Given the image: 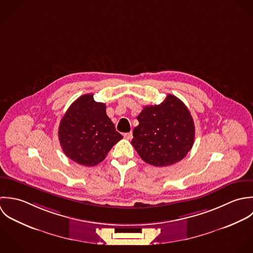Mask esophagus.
Wrapping results in <instances>:
<instances>
[{
    "label": "esophagus",
    "mask_w": 253,
    "mask_h": 253,
    "mask_svg": "<svg viewBox=\"0 0 253 253\" xmlns=\"http://www.w3.org/2000/svg\"><path fill=\"white\" fill-rule=\"evenodd\" d=\"M124 138H125V139H127V140H131V139L133 138V134H132V132L125 133V134H124Z\"/></svg>",
    "instance_id": "esophagus-1"
}]
</instances>
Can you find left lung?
Wrapping results in <instances>:
<instances>
[{
	"label": "left lung",
	"instance_id": "left-lung-1",
	"mask_svg": "<svg viewBox=\"0 0 253 253\" xmlns=\"http://www.w3.org/2000/svg\"><path fill=\"white\" fill-rule=\"evenodd\" d=\"M132 146L147 163L163 167L182 160L195 141V123L185 103L169 94L160 104L147 105L137 117Z\"/></svg>",
	"mask_w": 253,
	"mask_h": 253
}]
</instances>
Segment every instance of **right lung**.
I'll list each match as a JSON object with an SVG mask.
<instances>
[{"label":"right lung","mask_w":253,"mask_h":253,"mask_svg":"<svg viewBox=\"0 0 253 253\" xmlns=\"http://www.w3.org/2000/svg\"><path fill=\"white\" fill-rule=\"evenodd\" d=\"M105 104L86 94L74 101L58 127V139L63 152L74 162L95 166L123 137L106 115Z\"/></svg>","instance_id":"1"}]
</instances>
